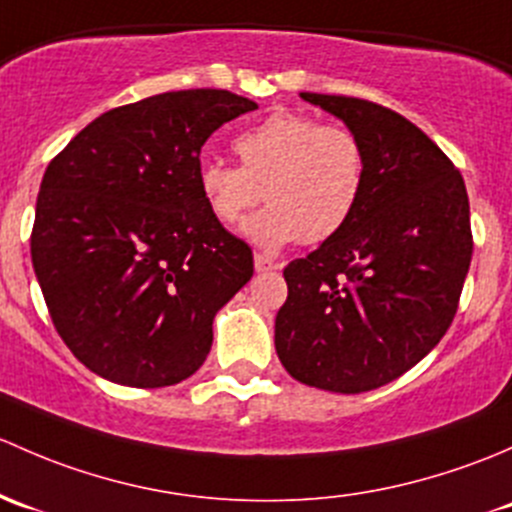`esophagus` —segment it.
Returning <instances> with one entry per match:
<instances>
[{
    "instance_id": "1",
    "label": "esophagus",
    "mask_w": 512,
    "mask_h": 512,
    "mask_svg": "<svg viewBox=\"0 0 512 512\" xmlns=\"http://www.w3.org/2000/svg\"><path fill=\"white\" fill-rule=\"evenodd\" d=\"M281 266L278 261H273V258H268L266 254H256L254 256V268L258 273H266V271H276V268Z\"/></svg>"
}]
</instances>
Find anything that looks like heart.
Here are the masks:
<instances>
[{"label": "heart", "instance_id": "1", "mask_svg": "<svg viewBox=\"0 0 512 512\" xmlns=\"http://www.w3.org/2000/svg\"><path fill=\"white\" fill-rule=\"evenodd\" d=\"M239 165L204 160L199 189L212 217L231 226L263 199L261 214L241 226L258 246L320 244L350 221L365 192V147L350 128L278 110L234 140Z\"/></svg>", "mask_w": 512, "mask_h": 512}]
</instances>
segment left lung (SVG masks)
<instances>
[{
    "label": "left lung",
    "mask_w": 512,
    "mask_h": 512,
    "mask_svg": "<svg viewBox=\"0 0 512 512\" xmlns=\"http://www.w3.org/2000/svg\"><path fill=\"white\" fill-rule=\"evenodd\" d=\"M300 98L360 138L367 177L350 221L283 268L276 352L308 387L370 392L424 360L456 315L473 254L466 184L394 110L347 96Z\"/></svg>",
    "instance_id": "8db88e82"
}]
</instances>
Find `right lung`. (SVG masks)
Returning a JSON list of instances; mask_svg holds the SVG:
<instances>
[{"instance_id": "1", "label": "right lung", "mask_w": 512, "mask_h": 512, "mask_svg": "<svg viewBox=\"0 0 512 512\" xmlns=\"http://www.w3.org/2000/svg\"><path fill=\"white\" fill-rule=\"evenodd\" d=\"M256 108L217 88L160 93L103 113L46 167L31 263L61 340L98 377L170 387L207 360L254 256L209 212L199 152Z\"/></svg>"}]
</instances>
